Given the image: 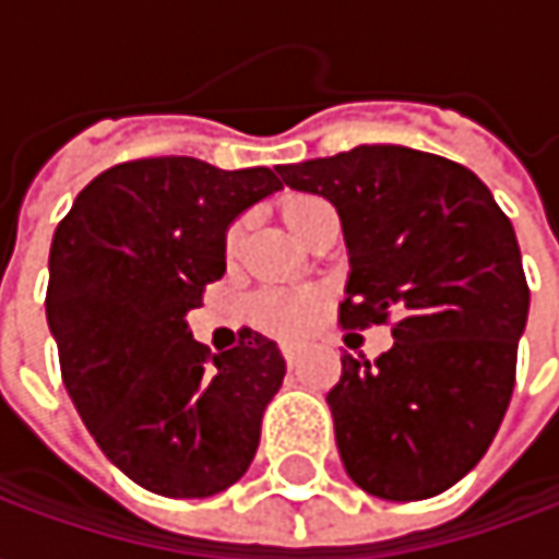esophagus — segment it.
Listing matches in <instances>:
<instances>
[{
	"instance_id": "1",
	"label": "esophagus",
	"mask_w": 559,
	"mask_h": 559,
	"mask_svg": "<svg viewBox=\"0 0 559 559\" xmlns=\"http://www.w3.org/2000/svg\"><path fill=\"white\" fill-rule=\"evenodd\" d=\"M305 352H308V348H305L301 342H283V357H286V364H289V367H298V364H301V357H305Z\"/></svg>"
}]
</instances>
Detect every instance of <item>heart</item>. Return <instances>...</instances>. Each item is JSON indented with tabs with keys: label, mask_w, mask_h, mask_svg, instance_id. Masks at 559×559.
I'll return each mask as SVG.
<instances>
[{
	"label": "heart",
	"mask_w": 559,
	"mask_h": 559,
	"mask_svg": "<svg viewBox=\"0 0 559 559\" xmlns=\"http://www.w3.org/2000/svg\"><path fill=\"white\" fill-rule=\"evenodd\" d=\"M320 207H326V202H320L313 195H292V199L283 202L280 211H283L286 226L298 236ZM239 246H242V224H233L229 233H226V251L233 254ZM251 313L270 333H305L320 313V295L311 289H264L254 298Z\"/></svg>",
	"instance_id": "obj_1"
}]
</instances>
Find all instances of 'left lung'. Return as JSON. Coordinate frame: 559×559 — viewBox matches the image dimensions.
<instances>
[{
  "mask_svg": "<svg viewBox=\"0 0 559 559\" xmlns=\"http://www.w3.org/2000/svg\"><path fill=\"white\" fill-rule=\"evenodd\" d=\"M338 211L345 326L395 317V345L342 357L326 395L345 473L367 495L423 501L483 461L507 414L528 286L513 224L463 164L407 145H357L276 167Z\"/></svg>",
  "mask_w": 559,
  "mask_h": 559,
  "instance_id": "left-lung-1",
  "label": "left lung"
}]
</instances>
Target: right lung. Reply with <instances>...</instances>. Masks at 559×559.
<instances>
[{
    "instance_id": "right-lung-1",
    "label": "right lung",
    "mask_w": 559,
    "mask_h": 559,
    "mask_svg": "<svg viewBox=\"0 0 559 559\" xmlns=\"http://www.w3.org/2000/svg\"><path fill=\"white\" fill-rule=\"evenodd\" d=\"M270 167L199 158L108 167L58 224L46 317L68 395L105 457L164 498H211L246 476L286 360L251 333L207 357L186 313L226 270V229L280 192Z\"/></svg>"
}]
</instances>
